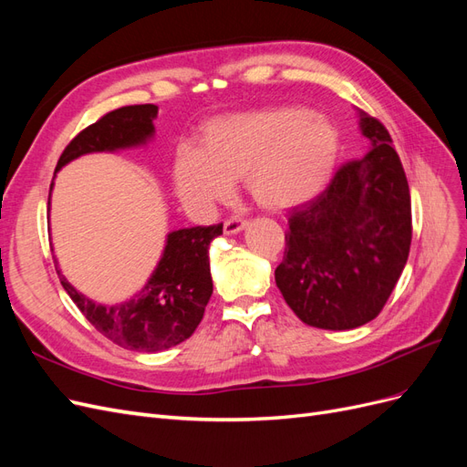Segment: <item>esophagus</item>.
<instances>
[{
    "label": "esophagus",
    "instance_id": "obj_1",
    "mask_svg": "<svg viewBox=\"0 0 467 467\" xmlns=\"http://www.w3.org/2000/svg\"><path fill=\"white\" fill-rule=\"evenodd\" d=\"M247 228V220H242V218H232L223 223V234L228 235H235L239 232H244Z\"/></svg>",
    "mask_w": 467,
    "mask_h": 467
}]
</instances>
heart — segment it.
<instances>
[{
  "instance_id": "heart-1",
  "label": "heart",
  "mask_w": 467,
  "mask_h": 467,
  "mask_svg": "<svg viewBox=\"0 0 467 467\" xmlns=\"http://www.w3.org/2000/svg\"><path fill=\"white\" fill-rule=\"evenodd\" d=\"M337 126L304 107H268L212 119L199 150L179 146L171 179L179 202L208 216L234 179L265 210L302 206L327 187L338 161Z\"/></svg>"
}]
</instances>
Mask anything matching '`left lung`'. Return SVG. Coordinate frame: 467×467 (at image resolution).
I'll return each instance as SVG.
<instances>
[{
    "mask_svg": "<svg viewBox=\"0 0 467 467\" xmlns=\"http://www.w3.org/2000/svg\"><path fill=\"white\" fill-rule=\"evenodd\" d=\"M368 153L335 173L317 199L292 210L275 280L292 312L347 331L386 306L411 247V194L384 124L358 110Z\"/></svg>",
    "mask_w": 467,
    "mask_h": 467,
    "instance_id": "8db88e82",
    "label": "left lung"
}]
</instances>
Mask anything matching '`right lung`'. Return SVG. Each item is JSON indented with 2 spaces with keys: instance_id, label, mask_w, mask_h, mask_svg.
<instances>
[{
  "instance_id": "1",
  "label": "right lung",
  "mask_w": 467,
  "mask_h": 467,
  "mask_svg": "<svg viewBox=\"0 0 467 467\" xmlns=\"http://www.w3.org/2000/svg\"><path fill=\"white\" fill-rule=\"evenodd\" d=\"M155 105H130L109 112L66 146L56 171L88 153L146 146L155 134ZM52 187L54 182L50 191ZM220 234L222 223L169 232L146 285L132 298L112 306L93 302L78 292L62 275L58 261L54 263L64 290L99 333L122 348L158 352L182 343L199 327L212 296L208 247Z\"/></svg>"
}]
</instances>
